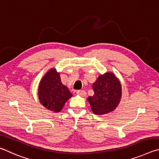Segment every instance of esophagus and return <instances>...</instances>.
Instances as JSON below:
<instances>
[{
	"label": "esophagus",
	"mask_w": 159,
	"mask_h": 159,
	"mask_svg": "<svg viewBox=\"0 0 159 159\" xmlns=\"http://www.w3.org/2000/svg\"><path fill=\"white\" fill-rule=\"evenodd\" d=\"M77 95L80 96L84 97V96L87 95V93H86V91H84V90H79V91H77Z\"/></svg>",
	"instance_id": "obj_1"
}]
</instances>
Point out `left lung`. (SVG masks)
Segmentation results:
<instances>
[{"label": "left lung", "mask_w": 159, "mask_h": 159, "mask_svg": "<svg viewBox=\"0 0 159 159\" xmlns=\"http://www.w3.org/2000/svg\"><path fill=\"white\" fill-rule=\"evenodd\" d=\"M94 95L88 98L91 110L96 115H102L116 109L121 98V85L112 72H105L93 84Z\"/></svg>", "instance_id": "left-lung-1"}]
</instances>
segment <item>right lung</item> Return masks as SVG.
I'll list each match as a JSON object with an SVG mask.
<instances>
[{
    "mask_svg": "<svg viewBox=\"0 0 159 159\" xmlns=\"http://www.w3.org/2000/svg\"><path fill=\"white\" fill-rule=\"evenodd\" d=\"M72 96L68 89L62 84L59 72L55 68L50 69L42 78L38 87V98L47 110L60 112Z\"/></svg>",
    "mask_w": 159,
    "mask_h": 159,
    "instance_id": "obj_1",
    "label": "right lung"
}]
</instances>
